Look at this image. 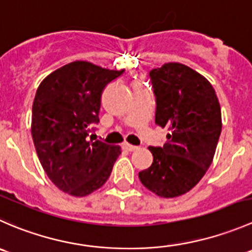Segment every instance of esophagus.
I'll return each mask as SVG.
<instances>
[{"instance_id":"esophagus-1","label":"esophagus","mask_w":252,"mask_h":252,"mask_svg":"<svg viewBox=\"0 0 252 252\" xmlns=\"http://www.w3.org/2000/svg\"><path fill=\"white\" fill-rule=\"evenodd\" d=\"M123 148L126 149V151H128V152H133V151H136V149H138V147L132 146V144H128V143H124Z\"/></svg>"}]
</instances>
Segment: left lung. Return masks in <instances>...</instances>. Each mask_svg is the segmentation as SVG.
I'll return each instance as SVG.
<instances>
[{
    "label": "left lung",
    "mask_w": 252,
    "mask_h": 252,
    "mask_svg": "<svg viewBox=\"0 0 252 252\" xmlns=\"http://www.w3.org/2000/svg\"><path fill=\"white\" fill-rule=\"evenodd\" d=\"M156 95V124L168 128L163 147H148L153 163L138 173L159 197L189 192L208 170L221 131L216 91L202 74L178 62L149 72Z\"/></svg>",
    "instance_id": "8db88e82"
}]
</instances>
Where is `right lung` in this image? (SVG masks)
Returning <instances> with one entry per match:
<instances>
[{
	"label": "right lung",
	"mask_w": 252,
	"mask_h": 252,
	"mask_svg": "<svg viewBox=\"0 0 252 252\" xmlns=\"http://www.w3.org/2000/svg\"><path fill=\"white\" fill-rule=\"evenodd\" d=\"M87 61H74L50 73L33 103L32 137L41 166L61 191L83 197L106 183L120 146L88 139L99 123L101 93L123 74Z\"/></svg>",
	"instance_id": "right-lung-1"
}]
</instances>
